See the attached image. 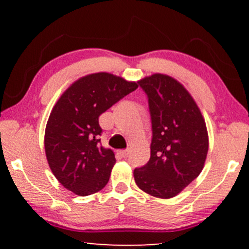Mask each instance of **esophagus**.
Segmentation results:
<instances>
[{"label":"esophagus","instance_id":"obj_1","mask_svg":"<svg viewBox=\"0 0 249 249\" xmlns=\"http://www.w3.org/2000/svg\"><path fill=\"white\" fill-rule=\"evenodd\" d=\"M120 154H121V156H124V158H127V156L129 155V149H121Z\"/></svg>","mask_w":249,"mask_h":249}]
</instances>
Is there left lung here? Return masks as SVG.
<instances>
[{
    "label": "left lung",
    "mask_w": 249,
    "mask_h": 249,
    "mask_svg": "<svg viewBox=\"0 0 249 249\" xmlns=\"http://www.w3.org/2000/svg\"><path fill=\"white\" fill-rule=\"evenodd\" d=\"M147 95L152 124L151 158L134 170L137 186L149 195L171 198L202 172L209 151L206 124L179 81L155 73L139 80Z\"/></svg>",
    "instance_id": "obj_1"
}]
</instances>
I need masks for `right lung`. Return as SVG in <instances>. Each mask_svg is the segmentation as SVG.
Wrapping results in <instances>:
<instances>
[{"label": "right lung", "instance_id": "right-lung-1", "mask_svg": "<svg viewBox=\"0 0 249 249\" xmlns=\"http://www.w3.org/2000/svg\"><path fill=\"white\" fill-rule=\"evenodd\" d=\"M137 87L107 72L88 74L74 81L54 105L45 129L46 159L70 192L88 196L108 182L115 158L101 145L98 118Z\"/></svg>", "mask_w": 249, "mask_h": 249}]
</instances>
